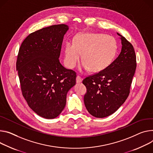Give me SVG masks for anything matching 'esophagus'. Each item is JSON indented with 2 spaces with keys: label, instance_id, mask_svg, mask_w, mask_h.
<instances>
[{
  "label": "esophagus",
  "instance_id": "1",
  "mask_svg": "<svg viewBox=\"0 0 153 153\" xmlns=\"http://www.w3.org/2000/svg\"><path fill=\"white\" fill-rule=\"evenodd\" d=\"M82 81V77H80L79 76H77L76 77V82H77V83H80V82H81Z\"/></svg>",
  "mask_w": 153,
  "mask_h": 153
}]
</instances>
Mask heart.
Here are the masks:
<instances>
[{
    "label": "heart",
    "instance_id": "obj_1",
    "mask_svg": "<svg viewBox=\"0 0 153 153\" xmlns=\"http://www.w3.org/2000/svg\"><path fill=\"white\" fill-rule=\"evenodd\" d=\"M115 39L103 33H82L74 43L68 41L65 46V62L70 69L76 67L81 55L82 67L92 72H100L112 62L117 52Z\"/></svg>",
    "mask_w": 153,
    "mask_h": 153
}]
</instances>
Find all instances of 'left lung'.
<instances>
[{
	"label": "left lung",
	"instance_id": "left-lung-1",
	"mask_svg": "<svg viewBox=\"0 0 153 153\" xmlns=\"http://www.w3.org/2000/svg\"><path fill=\"white\" fill-rule=\"evenodd\" d=\"M122 48L118 57L104 70L85 77L84 104L88 112L96 118L112 115L128 98L137 67L132 44L119 33Z\"/></svg>",
	"mask_w": 153,
	"mask_h": 153
}]
</instances>
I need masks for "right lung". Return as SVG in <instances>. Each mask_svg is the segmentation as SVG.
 <instances>
[{"label": "right lung", "instance_id": "right-lung-1", "mask_svg": "<svg viewBox=\"0 0 153 153\" xmlns=\"http://www.w3.org/2000/svg\"><path fill=\"white\" fill-rule=\"evenodd\" d=\"M66 24L51 25L27 36L19 50L16 70L21 89L29 106L47 119L64 109L68 91L76 85V73L59 62Z\"/></svg>", "mask_w": 153, "mask_h": 153}]
</instances>
